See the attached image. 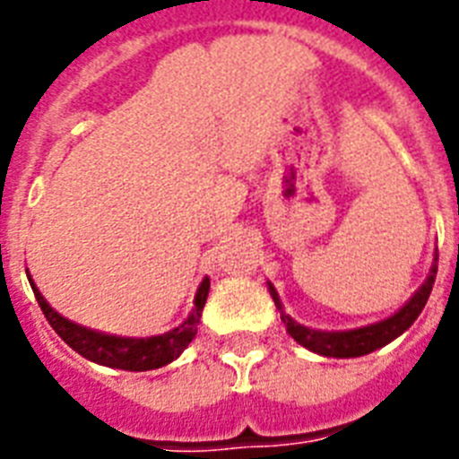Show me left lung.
<instances>
[{
	"label": "left lung",
	"instance_id": "1",
	"mask_svg": "<svg viewBox=\"0 0 459 459\" xmlns=\"http://www.w3.org/2000/svg\"><path fill=\"white\" fill-rule=\"evenodd\" d=\"M437 261L438 252H434L432 268H429V275L427 280L418 287L411 299L403 303L394 315L380 319V322H373L367 326H357V329H345V331H322V329H310L306 325H299L296 319L289 317L284 313V306L277 296L275 287L268 282V291H271L275 307L280 310V319L287 326V333L294 338L299 345H303L306 350L315 354H322V357H336V359H350V357H364V354L373 352V350L385 348L387 342H392L394 338H399L408 326L413 325L418 315L422 313L427 299L432 294L434 277H437Z\"/></svg>",
	"mask_w": 459,
	"mask_h": 459
}]
</instances>
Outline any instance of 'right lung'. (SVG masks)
I'll use <instances>...</instances> for the list:
<instances>
[{
	"label": "right lung",
	"mask_w": 459,
	"mask_h": 459,
	"mask_svg": "<svg viewBox=\"0 0 459 459\" xmlns=\"http://www.w3.org/2000/svg\"><path fill=\"white\" fill-rule=\"evenodd\" d=\"M27 280L32 284L37 303L44 310L48 325L56 329L57 336L63 338L69 348L79 352L81 357H86L88 361L100 364V367L121 368V371H153V368H160L165 364L175 361L188 348V342L194 341L195 333H198L200 315H203L207 294H210V277H205L200 282L198 291H195L194 310L188 313V317L184 319L182 325L165 331V333H158V336L128 338L105 333V331L88 329V326H81L76 322H72V319L63 317V315L56 313L46 303V299L41 296V291L37 289L32 277L27 275Z\"/></svg>",
	"instance_id": "right-lung-1"
}]
</instances>
